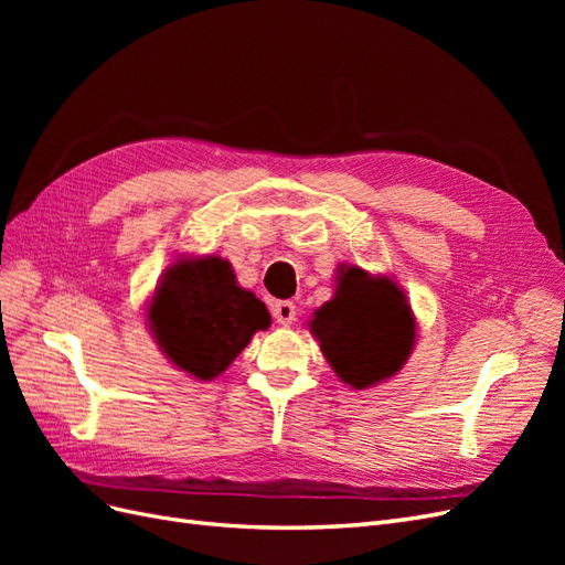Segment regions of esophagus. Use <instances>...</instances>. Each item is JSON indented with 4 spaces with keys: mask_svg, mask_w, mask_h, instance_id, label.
I'll return each mask as SVG.
<instances>
[{
    "mask_svg": "<svg viewBox=\"0 0 565 565\" xmlns=\"http://www.w3.org/2000/svg\"><path fill=\"white\" fill-rule=\"evenodd\" d=\"M297 316V306L292 301H278L273 303V318L280 324H292Z\"/></svg>",
    "mask_w": 565,
    "mask_h": 565,
    "instance_id": "obj_1",
    "label": "esophagus"
}]
</instances>
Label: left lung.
<instances>
[{
	"label": "left lung",
	"instance_id": "8db88e82",
	"mask_svg": "<svg viewBox=\"0 0 565 565\" xmlns=\"http://www.w3.org/2000/svg\"><path fill=\"white\" fill-rule=\"evenodd\" d=\"M415 330L401 287L358 266L339 268L334 297L311 320L322 355L337 377L353 388L393 377L413 353Z\"/></svg>",
	"mask_w": 565,
	"mask_h": 565
}]
</instances>
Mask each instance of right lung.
I'll return each instance as SVG.
<instances>
[{
    "label": "right lung",
    "instance_id": "1",
    "mask_svg": "<svg viewBox=\"0 0 565 565\" xmlns=\"http://www.w3.org/2000/svg\"><path fill=\"white\" fill-rule=\"evenodd\" d=\"M162 353L195 380L218 377L270 316L264 301L237 285L218 256L179 259L164 270L148 309Z\"/></svg>",
    "mask_w": 565,
    "mask_h": 565
}]
</instances>
